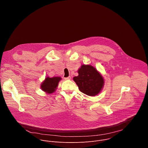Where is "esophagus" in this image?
I'll use <instances>...</instances> for the list:
<instances>
[{
    "instance_id": "1",
    "label": "esophagus",
    "mask_w": 148,
    "mask_h": 148,
    "mask_svg": "<svg viewBox=\"0 0 148 148\" xmlns=\"http://www.w3.org/2000/svg\"><path fill=\"white\" fill-rule=\"evenodd\" d=\"M64 79H65V80H70V79H71V77L69 76V77H68L64 78Z\"/></svg>"
}]
</instances>
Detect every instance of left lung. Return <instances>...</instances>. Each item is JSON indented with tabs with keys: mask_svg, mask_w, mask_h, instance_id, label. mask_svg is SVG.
I'll return each mask as SVG.
<instances>
[{
	"mask_svg": "<svg viewBox=\"0 0 148 148\" xmlns=\"http://www.w3.org/2000/svg\"><path fill=\"white\" fill-rule=\"evenodd\" d=\"M78 75L74 77L75 82L81 92L89 96H95L102 90L104 79L95 68L91 65L83 64L78 70Z\"/></svg>",
	"mask_w": 148,
	"mask_h": 148,
	"instance_id": "8db88e82",
	"label": "left lung"
}]
</instances>
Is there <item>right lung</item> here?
I'll list each match as a JSON object with an SVG mask.
<instances>
[{"mask_svg": "<svg viewBox=\"0 0 148 148\" xmlns=\"http://www.w3.org/2000/svg\"><path fill=\"white\" fill-rule=\"evenodd\" d=\"M61 79L60 77H47L41 84V88L43 91L48 94L53 93L58 85L59 81Z\"/></svg>", "mask_w": 148, "mask_h": 148, "instance_id": "add662e5", "label": "right lung"}]
</instances>
